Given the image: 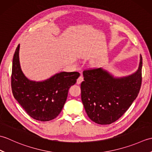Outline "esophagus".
<instances>
[{"label": "esophagus", "instance_id": "esophagus-1", "mask_svg": "<svg viewBox=\"0 0 152 152\" xmlns=\"http://www.w3.org/2000/svg\"><path fill=\"white\" fill-rule=\"evenodd\" d=\"M83 80V77L82 76V75H81L78 79H77V83H78V84H80V83H82Z\"/></svg>", "mask_w": 152, "mask_h": 152}]
</instances>
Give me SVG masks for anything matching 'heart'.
Masks as SVG:
<instances>
[{"mask_svg":"<svg viewBox=\"0 0 152 152\" xmlns=\"http://www.w3.org/2000/svg\"><path fill=\"white\" fill-rule=\"evenodd\" d=\"M92 63L94 64V65H98V64L100 63V59H98V58H95L93 60Z\"/></svg>","mask_w":152,"mask_h":152,"instance_id":"b5f03b06","label":"heart"}]
</instances>
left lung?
Here are the masks:
<instances>
[{
	"instance_id": "1",
	"label": "left lung",
	"mask_w": 152,
	"mask_h": 152,
	"mask_svg": "<svg viewBox=\"0 0 152 152\" xmlns=\"http://www.w3.org/2000/svg\"><path fill=\"white\" fill-rule=\"evenodd\" d=\"M142 58L138 69L125 76H114L103 68L83 72L81 99L88 117L97 124L108 125L121 118L139 93Z\"/></svg>"
}]
</instances>
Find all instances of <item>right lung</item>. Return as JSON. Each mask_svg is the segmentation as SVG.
Returning a JSON list of instances; mask_svg holds the SVG:
<instances>
[{"label": "right lung", "instance_id": "1", "mask_svg": "<svg viewBox=\"0 0 152 152\" xmlns=\"http://www.w3.org/2000/svg\"><path fill=\"white\" fill-rule=\"evenodd\" d=\"M19 48V44L13 57V95L31 118L40 121H50L61 113L69 88L75 84L80 74L78 72H60L42 81L31 80L21 69Z\"/></svg>", "mask_w": 152, "mask_h": 152}]
</instances>
